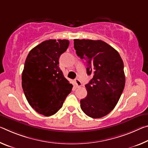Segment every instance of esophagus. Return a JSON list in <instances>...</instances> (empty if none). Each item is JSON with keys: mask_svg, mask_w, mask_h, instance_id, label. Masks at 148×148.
Wrapping results in <instances>:
<instances>
[{"mask_svg": "<svg viewBox=\"0 0 148 148\" xmlns=\"http://www.w3.org/2000/svg\"><path fill=\"white\" fill-rule=\"evenodd\" d=\"M74 83H75V85H76V88H79V87H80V86H82L81 82H80V80H79V79H75V80H74Z\"/></svg>", "mask_w": 148, "mask_h": 148, "instance_id": "obj_1", "label": "esophagus"}]
</instances>
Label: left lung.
I'll return each instance as SVG.
<instances>
[{
    "mask_svg": "<svg viewBox=\"0 0 148 148\" xmlns=\"http://www.w3.org/2000/svg\"><path fill=\"white\" fill-rule=\"evenodd\" d=\"M77 55L87 62V74L92 79L85 85L88 94L80 100L86 115L101 118L118 103L125 86L124 64L119 53L101 40L74 39Z\"/></svg>",
    "mask_w": 148,
    "mask_h": 148,
    "instance_id": "obj_1",
    "label": "left lung"
}]
</instances>
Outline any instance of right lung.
Returning a JSON list of instances; mask_svg holds the SVG:
<instances>
[{
	"instance_id": "obj_1",
	"label": "right lung",
	"mask_w": 148,
	"mask_h": 148,
	"mask_svg": "<svg viewBox=\"0 0 148 148\" xmlns=\"http://www.w3.org/2000/svg\"><path fill=\"white\" fill-rule=\"evenodd\" d=\"M67 39H49L29 51L22 72V85L33 109L45 116L62 107L72 86L59 68V58L69 47Z\"/></svg>"
}]
</instances>
